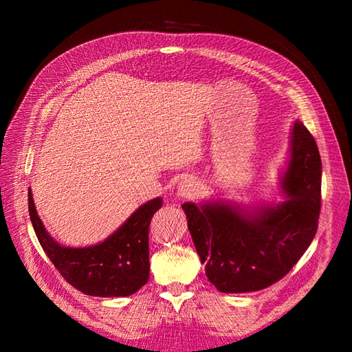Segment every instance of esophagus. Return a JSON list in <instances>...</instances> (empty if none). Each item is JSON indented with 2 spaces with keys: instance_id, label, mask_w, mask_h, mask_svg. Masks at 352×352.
Listing matches in <instances>:
<instances>
[{
  "instance_id": "obj_1",
  "label": "esophagus",
  "mask_w": 352,
  "mask_h": 352,
  "mask_svg": "<svg viewBox=\"0 0 352 352\" xmlns=\"http://www.w3.org/2000/svg\"><path fill=\"white\" fill-rule=\"evenodd\" d=\"M199 192V183L193 178H186L178 186V195L182 198H195Z\"/></svg>"
}]
</instances>
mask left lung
<instances>
[{
	"instance_id": "left-lung-1",
	"label": "left lung",
	"mask_w": 352,
	"mask_h": 352,
	"mask_svg": "<svg viewBox=\"0 0 352 352\" xmlns=\"http://www.w3.org/2000/svg\"><path fill=\"white\" fill-rule=\"evenodd\" d=\"M320 172L315 139L304 124L295 122L283 178L289 199L261 207L254 218L227 204H183L193 245L216 289L223 294L256 292L287 275L318 231Z\"/></svg>"
}]
</instances>
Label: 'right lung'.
Returning a JSON list of instances; mask_svg holds the SVG:
<instances>
[{"label":"right lung","instance_id":"right-lung-1","mask_svg":"<svg viewBox=\"0 0 352 352\" xmlns=\"http://www.w3.org/2000/svg\"><path fill=\"white\" fill-rule=\"evenodd\" d=\"M162 207V198L148 201L102 243L66 248L43 228L28 189V212L34 233L52 265L72 287L91 296H129L149 276V223Z\"/></svg>","mask_w":352,"mask_h":352}]
</instances>
